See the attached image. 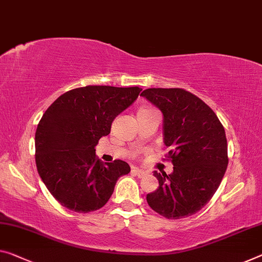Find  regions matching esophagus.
<instances>
[{
  "instance_id": "obj_1",
  "label": "esophagus",
  "mask_w": 262,
  "mask_h": 262,
  "mask_svg": "<svg viewBox=\"0 0 262 262\" xmlns=\"http://www.w3.org/2000/svg\"><path fill=\"white\" fill-rule=\"evenodd\" d=\"M132 172H134L135 174H136L137 177H138V178H144V177L147 174V172H145V171H143V170H139V168H137V167L132 168Z\"/></svg>"
}]
</instances>
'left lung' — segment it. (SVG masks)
<instances>
[{"label": "left lung", "mask_w": 262, "mask_h": 262, "mask_svg": "<svg viewBox=\"0 0 262 262\" xmlns=\"http://www.w3.org/2000/svg\"><path fill=\"white\" fill-rule=\"evenodd\" d=\"M140 96L162 111L173 164L171 174L154 172L159 187L146 195L148 206L167 219L190 216L211 200L226 172L225 128L207 104L184 89L152 88Z\"/></svg>", "instance_id": "8db88e82"}]
</instances>
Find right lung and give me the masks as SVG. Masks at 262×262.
Wrapping results in <instances>:
<instances>
[{"label":"right lung","instance_id":"add662e5","mask_svg":"<svg viewBox=\"0 0 262 262\" xmlns=\"http://www.w3.org/2000/svg\"><path fill=\"white\" fill-rule=\"evenodd\" d=\"M140 91L138 86L77 88L59 96L44 112L35 135L36 166L62 206L78 213L99 210L119 177L130 172L123 160L100 162L95 146Z\"/></svg>","mask_w":262,"mask_h":262}]
</instances>
